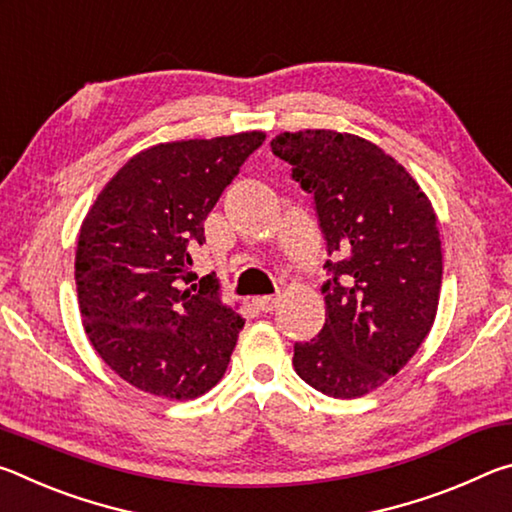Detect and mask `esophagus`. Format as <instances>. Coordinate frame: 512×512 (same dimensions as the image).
<instances>
[{"mask_svg": "<svg viewBox=\"0 0 512 512\" xmlns=\"http://www.w3.org/2000/svg\"><path fill=\"white\" fill-rule=\"evenodd\" d=\"M253 302H255L257 309L273 311V309L277 307V302H280V298H277V296H259V298H255Z\"/></svg>", "mask_w": 512, "mask_h": 512, "instance_id": "obj_1", "label": "esophagus"}]
</instances>
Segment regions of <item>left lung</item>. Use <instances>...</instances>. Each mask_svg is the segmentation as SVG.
I'll list each match as a JSON object with an SVG mask.
<instances>
[{
	"label": "left lung",
	"mask_w": 512,
	"mask_h": 512,
	"mask_svg": "<svg viewBox=\"0 0 512 512\" xmlns=\"http://www.w3.org/2000/svg\"><path fill=\"white\" fill-rule=\"evenodd\" d=\"M271 149L314 194L327 255L341 253L325 262V325L293 345V368L329 397H361L409 363L436 318V214L411 173L359 135L280 133Z\"/></svg>",
	"instance_id": "obj_1"
}]
</instances>
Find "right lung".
Instances as JSON below:
<instances>
[{
	"label": "right lung",
	"instance_id": "1",
	"mask_svg": "<svg viewBox=\"0 0 512 512\" xmlns=\"http://www.w3.org/2000/svg\"><path fill=\"white\" fill-rule=\"evenodd\" d=\"M262 131L155 144L101 189L81 225L76 293L99 357L144 393L194 400L216 386L246 320L189 273V248ZM190 287L185 290L184 284Z\"/></svg>",
	"mask_w": 512,
	"mask_h": 512
}]
</instances>
